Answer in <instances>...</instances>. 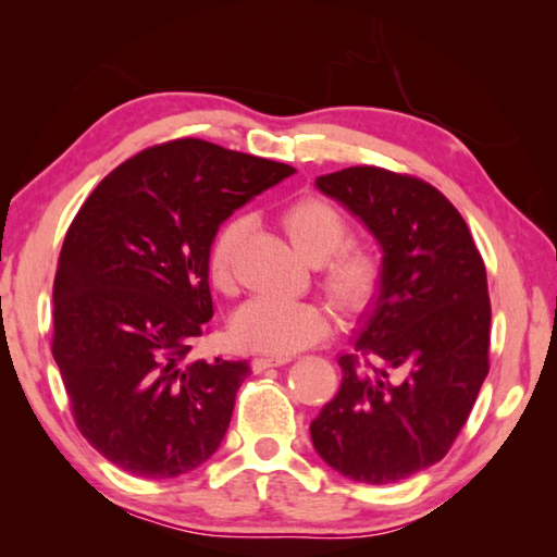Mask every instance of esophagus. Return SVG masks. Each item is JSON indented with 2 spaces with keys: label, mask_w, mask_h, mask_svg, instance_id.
Instances as JSON below:
<instances>
[{
  "label": "esophagus",
  "mask_w": 557,
  "mask_h": 557,
  "mask_svg": "<svg viewBox=\"0 0 557 557\" xmlns=\"http://www.w3.org/2000/svg\"><path fill=\"white\" fill-rule=\"evenodd\" d=\"M289 359H285V357H258V359H253L251 361V369L256 371V373H263V371H268V369H277V366H285Z\"/></svg>",
  "instance_id": "34e87169"
}]
</instances>
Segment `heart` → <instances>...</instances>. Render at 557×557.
Segmentation results:
<instances>
[{"label":"heart","instance_id":"obj_1","mask_svg":"<svg viewBox=\"0 0 557 557\" xmlns=\"http://www.w3.org/2000/svg\"><path fill=\"white\" fill-rule=\"evenodd\" d=\"M285 227L297 251L321 263V287L342 313H359L373 301L383 282V258L363 239H347V218L321 196H301L282 210ZM248 220L230 218L215 232L208 248V277L212 287L234 292V258ZM330 330V318L315 301H280L256 297L232 315L230 335L239 349L289 357L315 345Z\"/></svg>","mask_w":557,"mask_h":557}]
</instances>
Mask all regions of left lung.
Returning a JSON list of instances; mask_svg holds the SVG:
<instances>
[{"label":"left lung","instance_id":"1","mask_svg":"<svg viewBox=\"0 0 557 557\" xmlns=\"http://www.w3.org/2000/svg\"><path fill=\"white\" fill-rule=\"evenodd\" d=\"M315 186L381 244L383 282L311 441L342 476L383 486L441 461L469 419L488 375L486 265L457 208L417 176L361 164Z\"/></svg>","mask_w":557,"mask_h":557}]
</instances>
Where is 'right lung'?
Listing matches in <instances>:
<instances>
[{
	"mask_svg": "<svg viewBox=\"0 0 557 557\" xmlns=\"http://www.w3.org/2000/svg\"><path fill=\"white\" fill-rule=\"evenodd\" d=\"M294 174L200 138L140 150L76 212L54 275L52 357L81 435L112 465L174 479L220 447L246 361L196 359L208 248L236 208Z\"/></svg>",
	"mask_w": 557,
	"mask_h": 557,
	"instance_id": "add662e5",
	"label": "right lung"
}]
</instances>
